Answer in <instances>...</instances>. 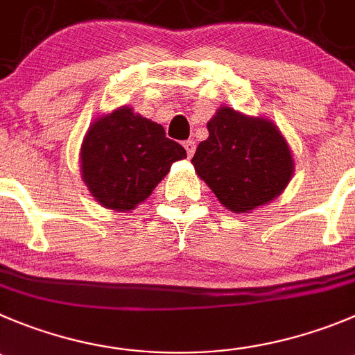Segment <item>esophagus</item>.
Instances as JSON below:
<instances>
[{
	"label": "esophagus",
	"mask_w": 355,
	"mask_h": 355,
	"mask_svg": "<svg viewBox=\"0 0 355 355\" xmlns=\"http://www.w3.org/2000/svg\"><path fill=\"white\" fill-rule=\"evenodd\" d=\"M184 148H185V152H187L189 157H193L194 152H196V144H194V140H187V141H184Z\"/></svg>",
	"instance_id": "1"
}]
</instances>
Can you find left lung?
I'll return each mask as SVG.
<instances>
[{
  "label": "left lung",
  "instance_id": "1",
  "mask_svg": "<svg viewBox=\"0 0 355 355\" xmlns=\"http://www.w3.org/2000/svg\"><path fill=\"white\" fill-rule=\"evenodd\" d=\"M207 128L191 162L227 210L250 214L284 193L294 159L273 121L220 107Z\"/></svg>",
  "mask_w": 355,
  "mask_h": 355
}]
</instances>
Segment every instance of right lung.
<instances>
[{
    "instance_id": "add662e5",
    "label": "right lung",
    "mask_w": 355,
    "mask_h": 355,
    "mask_svg": "<svg viewBox=\"0 0 355 355\" xmlns=\"http://www.w3.org/2000/svg\"><path fill=\"white\" fill-rule=\"evenodd\" d=\"M185 157L161 124L124 105L91 122L80 147V177L101 207L131 211Z\"/></svg>"
}]
</instances>
